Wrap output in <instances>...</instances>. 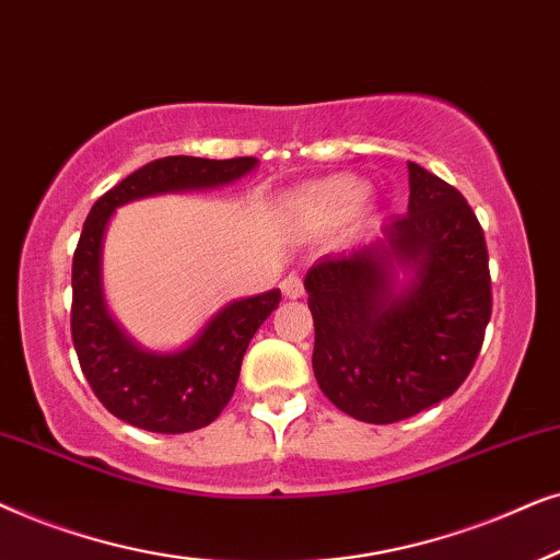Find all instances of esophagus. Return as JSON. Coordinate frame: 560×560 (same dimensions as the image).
<instances>
[{"label": "esophagus", "instance_id": "1", "mask_svg": "<svg viewBox=\"0 0 560 560\" xmlns=\"http://www.w3.org/2000/svg\"><path fill=\"white\" fill-rule=\"evenodd\" d=\"M281 292H284V296H289V300H300V296L304 294L302 276L300 273L284 276V281H281Z\"/></svg>", "mask_w": 560, "mask_h": 560}]
</instances>
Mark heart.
<instances>
[{"mask_svg":"<svg viewBox=\"0 0 560 560\" xmlns=\"http://www.w3.org/2000/svg\"><path fill=\"white\" fill-rule=\"evenodd\" d=\"M366 191L369 186L363 178L338 174L325 178V182L307 186V189L302 191V205L304 210L315 214L317 220L340 222L350 218V214L361 207L363 199H366Z\"/></svg>","mask_w":560,"mask_h":560,"instance_id":"1","label":"heart"}]
</instances>
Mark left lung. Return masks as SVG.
<instances>
[{
    "label": "left lung",
    "instance_id": "obj_1",
    "mask_svg": "<svg viewBox=\"0 0 560 560\" xmlns=\"http://www.w3.org/2000/svg\"><path fill=\"white\" fill-rule=\"evenodd\" d=\"M392 259L416 268L412 285L396 289ZM304 289L319 389L355 420L399 422L471 374L491 317L487 237L456 186L409 161V210L384 241L319 258Z\"/></svg>",
    "mask_w": 560,
    "mask_h": 560
}]
</instances>
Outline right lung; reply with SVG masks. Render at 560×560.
<instances>
[{
  "label": "right lung",
  "instance_id": "obj_1",
  "mask_svg": "<svg viewBox=\"0 0 560 560\" xmlns=\"http://www.w3.org/2000/svg\"><path fill=\"white\" fill-rule=\"evenodd\" d=\"M256 159H194L166 155L145 163L96 199L73 250L71 338L79 366L96 399L122 422L151 432H191L218 420L233 397L248 342L264 319L279 307L281 292L228 304L202 335L178 353H145L112 323L102 302L100 256L112 212L130 199L163 191L202 189L235 182Z\"/></svg>",
  "mask_w": 560,
  "mask_h": 560
}]
</instances>
